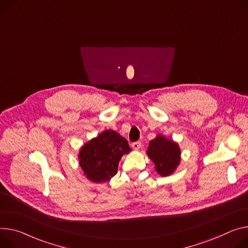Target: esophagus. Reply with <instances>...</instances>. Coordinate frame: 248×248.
I'll return each instance as SVG.
<instances>
[{
    "label": "esophagus",
    "mask_w": 248,
    "mask_h": 248,
    "mask_svg": "<svg viewBox=\"0 0 248 248\" xmlns=\"http://www.w3.org/2000/svg\"><path fill=\"white\" fill-rule=\"evenodd\" d=\"M131 146H132V148H133L134 150H139V149L141 147V143H140V141H137V142H133V143L131 144Z\"/></svg>",
    "instance_id": "1"
}]
</instances>
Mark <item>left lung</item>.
Listing matches in <instances>:
<instances>
[{
  "label": "left lung",
  "instance_id": "left-lung-1",
  "mask_svg": "<svg viewBox=\"0 0 248 248\" xmlns=\"http://www.w3.org/2000/svg\"><path fill=\"white\" fill-rule=\"evenodd\" d=\"M146 154L154 163L156 172L163 177L173 174L181 162V150L178 143L163 134H157L149 141Z\"/></svg>",
  "mask_w": 248,
  "mask_h": 248
}]
</instances>
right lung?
<instances>
[{
	"label": "right lung",
	"instance_id": "obj_1",
	"mask_svg": "<svg viewBox=\"0 0 248 248\" xmlns=\"http://www.w3.org/2000/svg\"><path fill=\"white\" fill-rule=\"evenodd\" d=\"M130 150L127 140L120 133L107 129L80 148L79 165L90 181L105 183L118 173L121 158Z\"/></svg>",
	"mask_w": 248,
	"mask_h": 248
}]
</instances>
